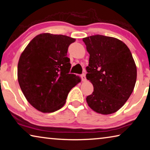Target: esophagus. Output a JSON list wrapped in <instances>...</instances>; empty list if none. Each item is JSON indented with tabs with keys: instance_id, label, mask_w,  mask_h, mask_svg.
<instances>
[{
	"instance_id": "obj_1",
	"label": "esophagus",
	"mask_w": 150,
	"mask_h": 150,
	"mask_svg": "<svg viewBox=\"0 0 150 150\" xmlns=\"http://www.w3.org/2000/svg\"><path fill=\"white\" fill-rule=\"evenodd\" d=\"M81 80L83 81H86V77H85V73H83V74L81 75Z\"/></svg>"
}]
</instances>
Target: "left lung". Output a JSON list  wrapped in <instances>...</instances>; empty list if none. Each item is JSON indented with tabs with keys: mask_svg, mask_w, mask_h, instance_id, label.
<instances>
[{
	"mask_svg": "<svg viewBox=\"0 0 150 150\" xmlns=\"http://www.w3.org/2000/svg\"><path fill=\"white\" fill-rule=\"evenodd\" d=\"M89 53L86 77L93 91L86 98L97 113L108 115L119 110L134 91L137 69L130 50L115 38L97 35L83 39Z\"/></svg>",
	"mask_w": 150,
	"mask_h": 150,
	"instance_id": "obj_1",
	"label": "left lung"
}]
</instances>
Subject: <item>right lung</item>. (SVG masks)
Segmentation results:
<instances>
[{
    "label": "right lung",
    "mask_w": 150,
    "mask_h": 150,
    "mask_svg": "<svg viewBox=\"0 0 150 150\" xmlns=\"http://www.w3.org/2000/svg\"><path fill=\"white\" fill-rule=\"evenodd\" d=\"M75 39L62 35L42 33L32 39L18 63V81L30 105L43 113L59 110L68 93L81 81L69 73L68 47Z\"/></svg>",
    "instance_id": "add662e5"
}]
</instances>
